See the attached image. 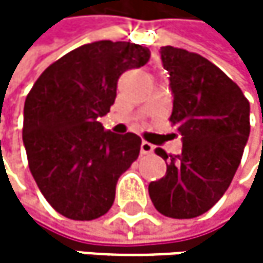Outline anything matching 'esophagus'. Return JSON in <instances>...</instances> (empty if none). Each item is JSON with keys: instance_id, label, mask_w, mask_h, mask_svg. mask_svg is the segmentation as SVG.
Listing matches in <instances>:
<instances>
[{"instance_id": "1", "label": "esophagus", "mask_w": 263, "mask_h": 263, "mask_svg": "<svg viewBox=\"0 0 263 263\" xmlns=\"http://www.w3.org/2000/svg\"><path fill=\"white\" fill-rule=\"evenodd\" d=\"M153 149H155V146L151 145V143L142 142V145H140V153H142V155H149V153H153Z\"/></svg>"}]
</instances>
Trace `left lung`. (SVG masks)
I'll return each instance as SVG.
<instances>
[{
	"mask_svg": "<svg viewBox=\"0 0 263 263\" xmlns=\"http://www.w3.org/2000/svg\"><path fill=\"white\" fill-rule=\"evenodd\" d=\"M161 60L174 93L168 121L177 126L183 148L180 155L155 149L167 161V172L149 183L148 193L161 215L191 219L208 211L232 183L249 137V101L234 80L197 53L165 45Z\"/></svg>",
	"mask_w": 263,
	"mask_h": 263,
	"instance_id": "8db88e82",
	"label": "left lung"
}]
</instances>
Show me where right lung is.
Wrapping results in <instances>:
<instances>
[{
  "instance_id": "1",
  "label": "right lung",
  "mask_w": 263,
  "mask_h": 263,
  "mask_svg": "<svg viewBox=\"0 0 263 263\" xmlns=\"http://www.w3.org/2000/svg\"><path fill=\"white\" fill-rule=\"evenodd\" d=\"M149 50L133 42L82 45L50 64L28 93L23 143L41 193L74 221L101 218L115 200L117 181L140 153L142 139L104 130L120 76L148 63Z\"/></svg>"
}]
</instances>
